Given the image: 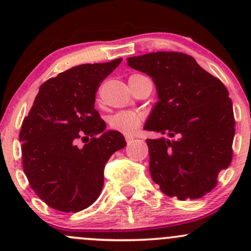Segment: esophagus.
Here are the masks:
<instances>
[{
	"label": "esophagus",
	"instance_id": "34e87169",
	"mask_svg": "<svg viewBox=\"0 0 251 251\" xmlns=\"http://www.w3.org/2000/svg\"><path fill=\"white\" fill-rule=\"evenodd\" d=\"M125 140H126V142H127V143H130V142L133 140V136H131V135H125Z\"/></svg>",
	"mask_w": 251,
	"mask_h": 251
}]
</instances>
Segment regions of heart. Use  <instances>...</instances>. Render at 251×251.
Masks as SVG:
<instances>
[{
    "mask_svg": "<svg viewBox=\"0 0 251 251\" xmlns=\"http://www.w3.org/2000/svg\"><path fill=\"white\" fill-rule=\"evenodd\" d=\"M143 116L135 111H119L109 119V125L113 130L123 133H133L142 124Z\"/></svg>",
    "mask_w": 251,
    "mask_h": 251,
    "instance_id": "1",
    "label": "heart"
}]
</instances>
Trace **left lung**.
I'll return each mask as SVG.
<instances>
[{"label":"left lung","instance_id":"1","mask_svg":"<svg viewBox=\"0 0 251 251\" xmlns=\"http://www.w3.org/2000/svg\"><path fill=\"white\" fill-rule=\"evenodd\" d=\"M127 64L149 75L158 91L144 130L171 137L147 140L151 179L169 197L201 198L233 155L235 121L226 86L186 53H148L127 58Z\"/></svg>","mask_w":251,"mask_h":251}]
</instances>
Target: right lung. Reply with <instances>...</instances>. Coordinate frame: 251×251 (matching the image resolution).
Listing matches in <instances>:
<instances>
[{
  "label": "right lung",
  "mask_w": 251,
  "mask_h": 251,
  "mask_svg": "<svg viewBox=\"0 0 251 251\" xmlns=\"http://www.w3.org/2000/svg\"><path fill=\"white\" fill-rule=\"evenodd\" d=\"M121 60L81 64L48 78L23 121L24 173L35 193L58 211L77 212L95 203L105 164L126 146L120 132L105 131L95 109L100 82Z\"/></svg>",
  "instance_id": "obj_1"
}]
</instances>
